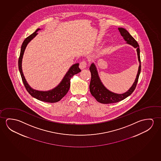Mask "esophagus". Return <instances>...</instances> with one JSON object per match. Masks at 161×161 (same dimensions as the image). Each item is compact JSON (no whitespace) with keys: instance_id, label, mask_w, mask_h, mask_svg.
Here are the masks:
<instances>
[{"instance_id":"esophagus-1","label":"esophagus","mask_w":161,"mask_h":161,"mask_svg":"<svg viewBox=\"0 0 161 161\" xmlns=\"http://www.w3.org/2000/svg\"><path fill=\"white\" fill-rule=\"evenodd\" d=\"M86 62L85 61H82V62L80 63L79 67L80 69H84L86 67Z\"/></svg>"}]
</instances>
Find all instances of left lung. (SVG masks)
Masks as SVG:
<instances>
[{
  "instance_id": "obj_1",
  "label": "left lung",
  "mask_w": 161,
  "mask_h": 161,
  "mask_svg": "<svg viewBox=\"0 0 161 161\" xmlns=\"http://www.w3.org/2000/svg\"><path fill=\"white\" fill-rule=\"evenodd\" d=\"M118 30L121 36L123 37V39L125 40V41H126V43L131 45L134 48H136L138 59L139 63L138 70L135 81L129 89L123 94H117L110 91L105 87L100 79L96 65L94 62L92 63L89 68L92 75V79L90 83V92L97 101L102 104H111L117 103L124 100L130 95L136 89L141 70L140 49L138 43L125 29L123 28H118Z\"/></svg>"
}]
</instances>
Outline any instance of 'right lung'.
<instances>
[{"label":"right lung","mask_w":161,"mask_h":161,"mask_svg":"<svg viewBox=\"0 0 161 161\" xmlns=\"http://www.w3.org/2000/svg\"><path fill=\"white\" fill-rule=\"evenodd\" d=\"M41 30V29L40 28L37 29L35 32L33 33L32 35L27 37L23 42L22 45L21 46V49H20L19 58L18 60V67H19L20 74L21 75V77L25 87L32 97L42 102L51 103H56V102H59V100L62 99V97H64L66 95V94H67L70 87L71 78L75 75L79 73L80 72H81V69H80L79 67V63L72 65L71 66L69 67V69L66 72V74L64 75V78L62 79L61 81L59 82V84L53 89L50 90L40 91V90L34 89L32 87L30 86V85L28 84L27 81L25 79V76L23 73L22 67L23 57L28 44L30 43L31 40H32L38 35L37 32Z\"/></svg>","instance_id":"obj_1"}]
</instances>
